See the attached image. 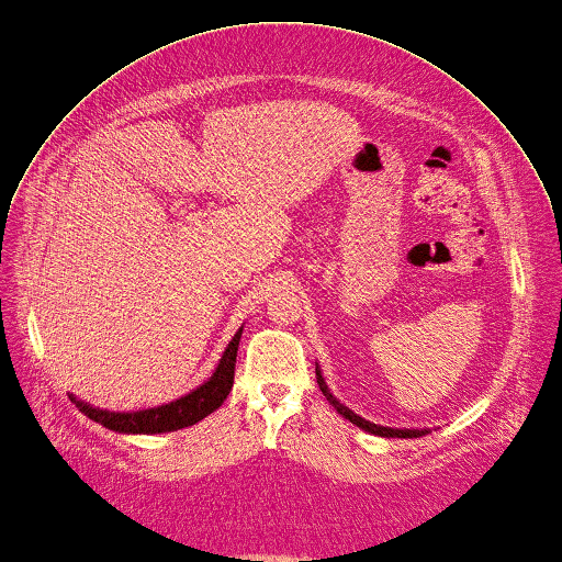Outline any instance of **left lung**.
I'll return each mask as SVG.
<instances>
[{
    "mask_svg": "<svg viewBox=\"0 0 562 562\" xmlns=\"http://www.w3.org/2000/svg\"><path fill=\"white\" fill-rule=\"evenodd\" d=\"M316 382H318V386H321V391H323V395L327 397V402L345 417V419H349L351 424H356L358 428H362V430H367V432H371V435H378V437H400V439H413V437H422V435H426V432H430L428 428H391V426H380V424H373V422H367L364 417H360V415H356L351 408H347L345 404H340L334 395H331V391H329V386L325 384V380H323V375H321V369H318V364H316Z\"/></svg>",
    "mask_w": 562,
    "mask_h": 562,
    "instance_id": "obj_1",
    "label": "left lung"
}]
</instances>
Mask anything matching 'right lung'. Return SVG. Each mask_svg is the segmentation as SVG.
<instances>
[{"instance_id": "add662e5", "label": "right lung", "mask_w": 562, "mask_h": 562, "mask_svg": "<svg viewBox=\"0 0 562 562\" xmlns=\"http://www.w3.org/2000/svg\"><path fill=\"white\" fill-rule=\"evenodd\" d=\"M244 327L233 336L228 342L215 373L195 391L189 395L156 406V408H145V411H134V413H114V411H103L97 406H90L88 402L75 400L81 413H86L90 419L103 424L110 430L116 432H143V435H156V432H171L184 426H193L206 415H211L215 408L224 404L233 389L235 380V362H237V349H239V338H241Z\"/></svg>"}]
</instances>
